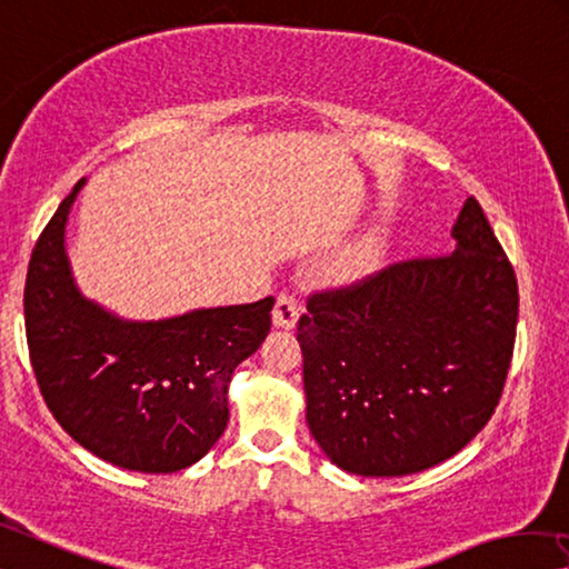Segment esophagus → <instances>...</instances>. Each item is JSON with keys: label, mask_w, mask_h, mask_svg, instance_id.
I'll use <instances>...</instances> for the list:
<instances>
[{"label": "esophagus", "mask_w": 569, "mask_h": 569, "mask_svg": "<svg viewBox=\"0 0 569 569\" xmlns=\"http://www.w3.org/2000/svg\"><path fill=\"white\" fill-rule=\"evenodd\" d=\"M301 317V303L296 301V296L291 293H281L276 299V309H273V323L278 329H293L296 321Z\"/></svg>", "instance_id": "esophagus-1"}]
</instances>
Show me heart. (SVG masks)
I'll use <instances>...</instances> for the list:
<instances>
[{
  "mask_svg": "<svg viewBox=\"0 0 569 569\" xmlns=\"http://www.w3.org/2000/svg\"><path fill=\"white\" fill-rule=\"evenodd\" d=\"M382 258L385 240L382 236L372 232V236H365L357 242H351V246L341 248L337 256L331 258L329 273L331 278H337V281H357V278L372 273V270L382 263Z\"/></svg>",
  "mask_w": 569,
  "mask_h": 569,
  "instance_id": "1",
  "label": "heart"
}]
</instances>
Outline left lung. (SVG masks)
Returning a JSON list of instances; mask_svg holds the SVG:
<instances>
[{
  "mask_svg": "<svg viewBox=\"0 0 569 569\" xmlns=\"http://www.w3.org/2000/svg\"><path fill=\"white\" fill-rule=\"evenodd\" d=\"M450 236V256L313 293L299 319L306 422L341 471L408 476L443 463L501 400L517 276L473 197Z\"/></svg>",
  "mask_w": 569,
  "mask_h": 569,
  "instance_id": "left-lung-1",
  "label": "left lung"
}]
</instances>
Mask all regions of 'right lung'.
<instances>
[{
  "instance_id": "obj_1",
  "label": "right lung",
  "mask_w": 569,
  "mask_h": 569,
  "mask_svg": "<svg viewBox=\"0 0 569 569\" xmlns=\"http://www.w3.org/2000/svg\"><path fill=\"white\" fill-rule=\"evenodd\" d=\"M73 187L44 224L24 283V331L40 392L62 430L141 473L192 466L228 428V385L270 331L273 296L126 321L78 291L66 256Z\"/></svg>"
}]
</instances>
